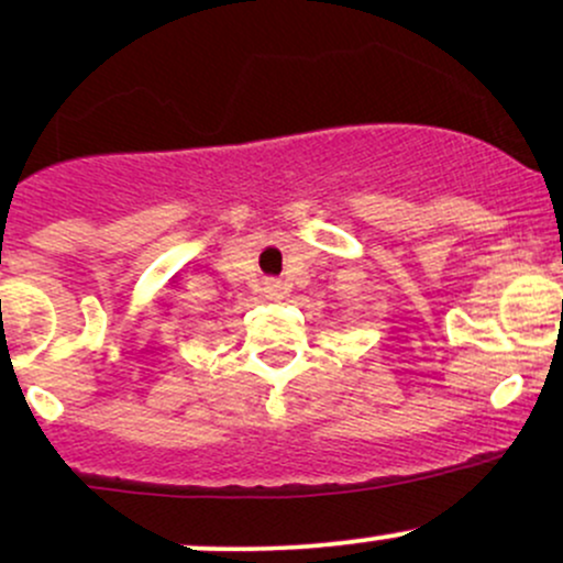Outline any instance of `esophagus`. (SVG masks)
Listing matches in <instances>:
<instances>
[{
  "mask_svg": "<svg viewBox=\"0 0 563 563\" xmlns=\"http://www.w3.org/2000/svg\"><path fill=\"white\" fill-rule=\"evenodd\" d=\"M288 294V286L283 280H264V296L267 299H283Z\"/></svg>",
  "mask_w": 563,
  "mask_h": 563,
  "instance_id": "1",
  "label": "esophagus"
}]
</instances>
